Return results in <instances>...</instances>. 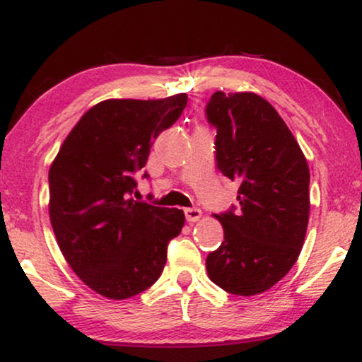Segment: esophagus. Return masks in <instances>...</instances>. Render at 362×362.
I'll list each match as a JSON object with an SVG mask.
<instances>
[{"label":"esophagus","mask_w":362,"mask_h":362,"mask_svg":"<svg viewBox=\"0 0 362 362\" xmlns=\"http://www.w3.org/2000/svg\"><path fill=\"white\" fill-rule=\"evenodd\" d=\"M185 216H186V221L192 224V222H197L201 219L202 212L201 209H197V207H189V209H185Z\"/></svg>","instance_id":"obj_1"}]
</instances>
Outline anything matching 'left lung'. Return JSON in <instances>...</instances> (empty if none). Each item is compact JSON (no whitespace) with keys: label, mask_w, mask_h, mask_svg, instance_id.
Wrapping results in <instances>:
<instances>
[{"label":"left lung","mask_w":362,"mask_h":362,"mask_svg":"<svg viewBox=\"0 0 362 362\" xmlns=\"http://www.w3.org/2000/svg\"><path fill=\"white\" fill-rule=\"evenodd\" d=\"M206 118L216 128V166L239 181V209L216 214L224 242L206 259L209 279L232 295L269 290L303 247L310 170L295 136L265 98L214 92Z\"/></svg>","instance_id":"left-lung-1"}]
</instances>
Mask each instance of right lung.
Here are the masks:
<instances>
[{
    "instance_id": "1",
    "label": "right lung",
    "mask_w": 362,
    "mask_h": 362,
    "mask_svg": "<svg viewBox=\"0 0 362 362\" xmlns=\"http://www.w3.org/2000/svg\"><path fill=\"white\" fill-rule=\"evenodd\" d=\"M186 103V93L97 103L49 170V216L59 249L78 279L107 298L150 288L165 269L168 244L185 226L181 209L133 199V192L153 143Z\"/></svg>"
}]
</instances>
